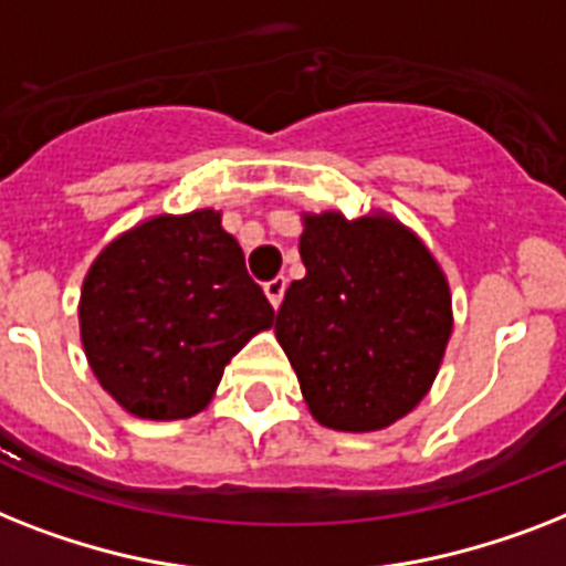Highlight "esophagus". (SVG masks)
<instances>
[{"instance_id":"obj_1","label":"esophagus","mask_w":566,"mask_h":566,"mask_svg":"<svg viewBox=\"0 0 566 566\" xmlns=\"http://www.w3.org/2000/svg\"><path fill=\"white\" fill-rule=\"evenodd\" d=\"M284 291H287V279H284V275H275V279H270V282L264 284V293H268L270 305H273V307L282 305Z\"/></svg>"}]
</instances>
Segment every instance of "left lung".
I'll return each mask as SVG.
<instances>
[{
	"mask_svg": "<svg viewBox=\"0 0 566 566\" xmlns=\"http://www.w3.org/2000/svg\"><path fill=\"white\" fill-rule=\"evenodd\" d=\"M305 279L287 287L275 339L311 416L369 433L403 418L433 387L453 314L439 261L384 211L302 214Z\"/></svg>",
	"mask_w": 566,
	"mask_h": 566,
	"instance_id": "8db88e82",
	"label": "left lung"
}]
</instances>
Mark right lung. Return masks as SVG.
Returning a JSON list of instances; mask_svg holds the SVG:
<instances>
[{
  "label": "right lung",
  "instance_id": "right-lung-1",
  "mask_svg": "<svg viewBox=\"0 0 566 566\" xmlns=\"http://www.w3.org/2000/svg\"><path fill=\"white\" fill-rule=\"evenodd\" d=\"M273 316L214 209L156 214L109 241L77 305L98 384L150 421L206 410L223 366Z\"/></svg>",
  "mask_w": 566,
  "mask_h": 566
}]
</instances>
